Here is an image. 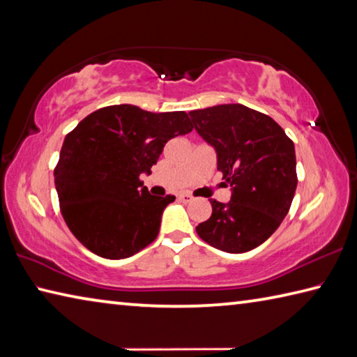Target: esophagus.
Returning <instances> with one entry per match:
<instances>
[{"mask_svg": "<svg viewBox=\"0 0 357 357\" xmlns=\"http://www.w3.org/2000/svg\"><path fill=\"white\" fill-rule=\"evenodd\" d=\"M178 200H181V202H185V204H188V202L192 200V196H191V194H188V192H183V194H180V196H178Z\"/></svg>", "mask_w": 357, "mask_h": 357, "instance_id": "obj_1", "label": "esophagus"}]
</instances>
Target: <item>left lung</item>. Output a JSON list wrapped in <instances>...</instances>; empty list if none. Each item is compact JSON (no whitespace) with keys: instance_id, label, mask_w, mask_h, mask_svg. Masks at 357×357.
Segmentation results:
<instances>
[{"instance_id":"8db88e82","label":"left lung","mask_w":357,"mask_h":357,"mask_svg":"<svg viewBox=\"0 0 357 357\" xmlns=\"http://www.w3.org/2000/svg\"><path fill=\"white\" fill-rule=\"evenodd\" d=\"M192 127L218 153L231 200L210 199L211 218L196 227L206 244L227 253L253 250L280 227L297 190L294 141L278 123L242 104L190 112Z\"/></svg>"}]
</instances>
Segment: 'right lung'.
Segmentation results:
<instances>
[{"mask_svg": "<svg viewBox=\"0 0 357 357\" xmlns=\"http://www.w3.org/2000/svg\"><path fill=\"white\" fill-rule=\"evenodd\" d=\"M192 130L185 112L102 107L65 137L56 167L60 213L76 239L98 257L123 259L155 241L174 196H152L139 176L174 137Z\"/></svg>", "mask_w": 357, "mask_h": 357, "instance_id": "add662e5", "label": "right lung"}]
</instances>
